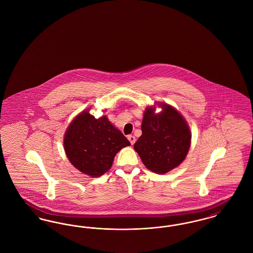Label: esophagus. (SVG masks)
<instances>
[{
  "mask_svg": "<svg viewBox=\"0 0 253 253\" xmlns=\"http://www.w3.org/2000/svg\"><path fill=\"white\" fill-rule=\"evenodd\" d=\"M127 139L129 140V142H130V144H131V145H134V143H135L136 139H135V137H134L133 135H128V136H127Z\"/></svg>",
  "mask_w": 253,
  "mask_h": 253,
  "instance_id": "34e87169",
  "label": "esophagus"
}]
</instances>
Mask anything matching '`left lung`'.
I'll list each match as a JSON object with an SVG mask.
<instances>
[{
	"label": "left lung",
	"instance_id": "left-lung-1",
	"mask_svg": "<svg viewBox=\"0 0 253 253\" xmlns=\"http://www.w3.org/2000/svg\"><path fill=\"white\" fill-rule=\"evenodd\" d=\"M163 111L146 107L142 122V135L134 144L146 168L165 174L178 167L186 158L191 134L184 117L168 104L160 105Z\"/></svg>",
	"mask_w": 253,
	"mask_h": 253
}]
</instances>
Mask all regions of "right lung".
Instances as JSON below:
<instances>
[{
    "label": "right lung",
    "mask_w": 253,
    "mask_h": 253,
    "mask_svg": "<svg viewBox=\"0 0 253 253\" xmlns=\"http://www.w3.org/2000/svg\"><path fill=\"white\" fill-rule=\"evenodd\" d=\"M129 141L107 116L96 119L83 111L67 127L64 146L69 162L81 172L98 177L107 172L115 155Z\"/></svg>",
    "instance_id": "1"
}]
</instances>
